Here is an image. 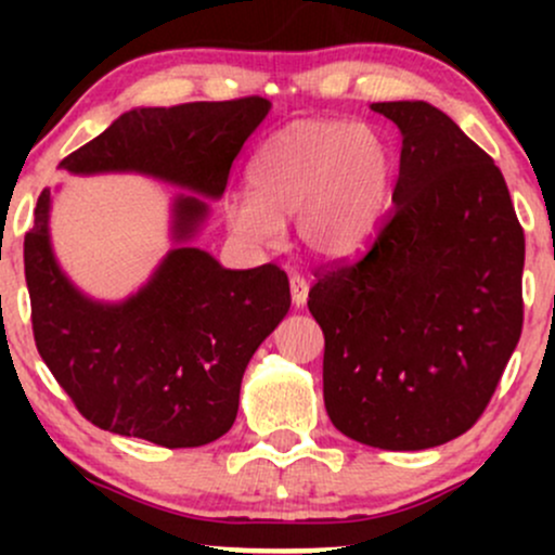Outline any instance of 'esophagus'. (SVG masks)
Listing matches in <instances>:
<instances>
[{"label": "esophagus", "instance_id": "1", "mask_svg": "<svg viewBox=\"0 0 555 555\" xmlns=\"http://www.w3.org/2000/svg\"><path fill=\"white\" fill-rule=\"evenodd\" d=\"M289 289H292V302H295V308H302L305 299H308V279L299 276V273H292L289 276Z\"/></svg>", "mask_w": 555, "mask_h": 555}]
</instances>
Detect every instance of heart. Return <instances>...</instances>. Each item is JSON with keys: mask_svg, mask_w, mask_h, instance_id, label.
Returning a JSON list of instances; mask_svg holds the SVG:
<instances>
[{"mask_svg": "<svg viewBox=\"0 0 555 555\" xmlns=\"http://www.w3.org/2000/svg\"><path fill=\"white\" fill-rule=\"evenodd\" d=\"M393 156L380 132L344 119H299L266 140L247 169V195L227 203L232 232L273 245L297 216V237L313 256L358 253L384 219Z\"/></svg>", "mask_w": 555, "mask_h": 555, "instance_id": "1", "label": "heart"}]
</instances>
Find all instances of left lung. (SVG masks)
<instances>
[{
  "instance_id": "8db88e82",
  "label": "left lung",
  "mask_w": 555,
  "mask_h": 555,
  "mask_svg": "<svg viewBox=\"0 0 555 555\" xmlns=\"http://www.w3.org/2000/svg\"><path fill=\"white\" fill-rule=\"evenodd\" d=\"M373 109L401 135L393 208L365 253L315 271L323 401L336 430L388 451L467 433L521 336L525 232L475 140L425 101Z\"/></svg>"
}]
</instances>
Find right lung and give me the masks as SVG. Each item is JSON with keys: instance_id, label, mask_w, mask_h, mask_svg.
<instances>
[{"instance_id": "right-lung-1", "label": "right lung", "mask_w": 555, "mask_h": 555, "mask_svg": "<svg viewBox=\"0 0 555 555\" xmlns=\"http://www.w3.org/2000/svg\"><path fill=\"white\" fill-rule=\"evenodd\" d=\"M269 114V101H193L122 114L60 162L75 175L145 171L195 193H224L232 162ZM25 232L30 323L41 360L86 420L117 436L190 449L232 428L240 384L260 341L289 310V279L276 263L221 269L197 247H177L122 305L82 297L49 247V190ZM206 203L177 201V240Z\"/></svg>"}]
</instances>
